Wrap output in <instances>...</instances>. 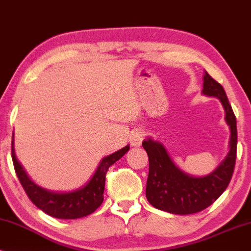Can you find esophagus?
I'll return each mask as SVG.
<instances>
[{
  "instance_id": "34e87169",
  "label": "esophagus",
  "mask_w": 251,
  "mask_h": 251,
  "mask_svg": "<svg viewBox=\"0 0 251 251\" xmlns=\"http://www.w3.org/2000/svg\"><path fill=\"white\" fill-rule=\"evenodd\" d=\"M143 131L142 129H135V131H133L131 133V143L132 146L134 147H140L142 143V140H143Z\"/></svg>"
}]
</instances>
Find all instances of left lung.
<instances>
[{
	"instance_id": "left-lung-1",
	"label": "left lung",
	"mask_w": 251,
	"mask_h": 251,
	"mask_svg": "<svg viewBox=\"0 0 251 251\" xmlns=\"http://www.w3.org/2000/svg\"><path fill=\"white\" fill-rule=\"evenodd\" d=\"M202 94L219 100L230 132L228 152L213 171L205 176L189 175L175 164L159 141L148 136L142 142L149 158L147 200L156 209L173 215H190L208 208L225 192L234 171L238 145L236 119L223 86L206 71L203 75Z\"/></svg>"
}]
</instances>
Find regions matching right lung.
Masks as SVG:
<instances>
[{"mask_svg": "<svg viewBox=\"0 0 251 251\" xmlns=\"http://www.w3.org/2000/svg\"><path fill=\"white\" fill-rule=\"evenodd\" d=\"M15 133H12L11 153L15 171L29 200L47 215L58 219H76L91 215L102 204L104 196L105 173L112 164L129 150V146L103 157L95 172L85 185L73 190L59 192L39 186L29 178L25 169L17 159L15 152Z\"/></svg>", "mask_w": 251, "mask_h": 251, "instance_id": "1", "label": "right lung"}]
</instances>
